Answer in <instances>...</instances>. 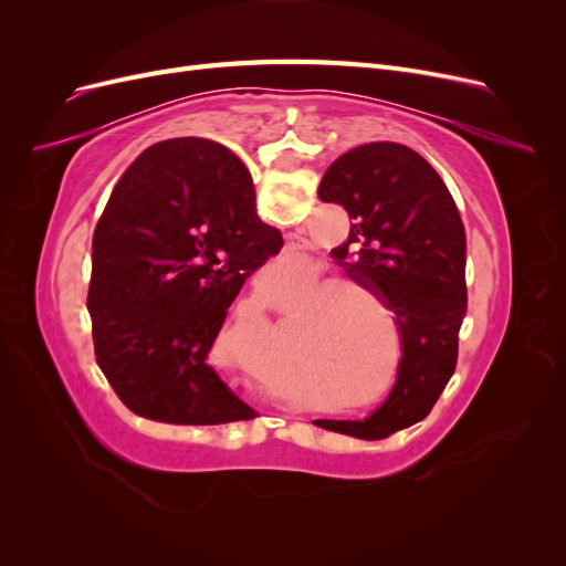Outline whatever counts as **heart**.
Here are the masks:
<instances>
[{"label": "heart", "instance_id": "b5f03b06", "mask_svg": "<svg viewBox=\"0 0 566 566\" xmlns=\"http://www.w3.org/2000/svg\"><path fill=\"white\" fill-rule=\"evenodd\" d=\"M321 280V269L304 266L281 295L285 312H293L297 304H302L300 318L312 325L293 342V354L310 366L328 373L337 382H354L375 349L373 318L360 303L364 301L373 310H382V304L373 290L354 279H328L323 284ZM345 294L363 301H349Z\"/></svg>", "mask_w": 566, "mask_h": 566}]
</instances>
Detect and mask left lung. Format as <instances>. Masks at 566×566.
<instances>
[{
	"instance_id": "1",
	"label": "left lung",
	"mask_w": 566,
	"mask_h": 566,
	"mask_svg": "<svg viewBox=\"0 0 566 566\" xmlns=\"http://www.w3.org/2000/svg\"><path fill=\"white\" fill-rule=\"evenodd\" d=\"M318 198L347 210V241L331 254L394 312L401 361L387 401L366 420H314L356 439H385L427 418L458 361L468 312L465 227L447 184L413 148L375 142L347 150Z\"/></svg>"
}]
</instances>
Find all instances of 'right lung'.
<instances>
[{"instance_id": "1", "label": "right lung", "mask_w": 566, "mask_h": 566, "mask_svg": "<svg viewBox=\"0 0 566 566\" xmlns=\"http://www.w3.org/2000/svg\"><path fill=\"white\" fill-rule=\"evenodd\" d=\"M281 248L245 165L221 144L169 139L127 167L94 231L87 310L96 364L132 413L169 424L256 416L208 354L245 279Z\"/></svg>"}]
</instances>
